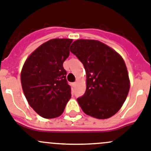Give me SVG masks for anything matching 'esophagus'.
Segmentation results:
<instances>
[{"label": "esophagus", "instance_id": "obj_1", "mask_svg": "<svg viewBox=\"0 0 151 151\" xmlns=\"http://www.w3.org/2000/svg\"><path fill=\"white\" fill-rule=\"evenodd\" d=\"M76 84H77V83H76V82L72 83V86H76Z\"/></svg>", "mask_w": 151, "mask_h": 151}]
</instances>
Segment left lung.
<instances>
[{
  "label": "left lung",
  "instance_id": "1",
  "mask_svg": "<svg viewBox=\"0 0 151 151\" xmlns=\"http://www.w3.org/2000/svg\"><path fill=\"white\" fill-rule=\"evenodd\" d=\"M70 52L84 66L86 89L77 99L86 114L108 119L118 112L128 96L129 78L121 55L96 40H75Z\"/></svg>",
  "mask_w": 151,
  "mask_h": 151
}]
</instances>
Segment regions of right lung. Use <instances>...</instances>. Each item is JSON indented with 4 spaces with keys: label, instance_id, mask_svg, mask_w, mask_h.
I'll use <instances>...</instances> for the list:
<instances>
[{
    "label": "right lung",
    "instance_id": "add662e5",
    "mask_svg": "<svg viewBox=\"0 0 151 151\" xmlns=\"http://www.w3.org/2000/svg\"><path fill=\"white\" fill-rule=\"evenodd\" d=\"M71 39H52L34 51L21 72L23 92L29 105L46 119L58 117L71 98L63 62L69 56Z\"/></svg>",
    "mask_w": 151,
    "mask_h": 151
}]
</instances>
